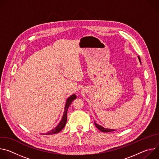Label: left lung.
<instances>
[{
  "label": "left lung",
  "instance_id": "8db88e82",
  "mask_svg": "<svg viewBox=\"0 0 159 159\" xmlns=\"http://www.w3.org/2000/svg\"><path fill=\"white\" fill-rule=\"evenodd\" d=\"M139 60H140V57H139ZM141 62V61H140ZM95 125H96V126L100 130V131H101L102 132H110V131H114V129H106V128H103V127H102L101 126H100V125H99L98 124H97V123H95Z\"/></svg>",
  "mask_w": 159,
  "mask_h": 159
}]
</instances>
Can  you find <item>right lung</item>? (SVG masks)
<instances>
[{"mask_svg": "<svg viewBox=\"0 0 159 159\" xmlns=\"http://www.w3.org/2000/svg\"><path fill=\"white\" fill-rule=\"evenodd\" d=\"M75 99H76V96L75 94L72 95L70 98H68V99L66 100V104H65V111L63 113V116L62 118L61 121H60V123L58 124V125L54 128L53 130L48 132L47 133H46L45 134H55V133H59L62 129H63V128L65 127L66 121H67V111H68V108H69V106L70 105L71 102L73 101V100H74Z\"/></svg>", "mask_w": 159, "mask_h": 159, "instance_id": "1", "label": "right lung"}]
</instances>
